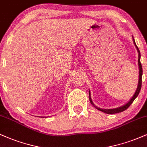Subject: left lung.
Segmentation results:
<instances>
[{
    "instance_id": "obj_1",
    "label": "left lung",
    "mask_w": 147,
    "mask_h": 147,
    "mask_svg": "<svg viewBox=\"0 0 147 147\" xmlns=\"http://www.w3.org/2000/svg\"><path fill=\"white\" fill-rule=\"evenodd\" d=\"M133 43H134L135 44V46H136V48H137L138 50V65H139V81H138V88L137 89H136V92H135V94L133 95V96L132 97H131V99H130V100L126 103V104H124V106H120V107H118V108H116V109H100V108H98L97 107L95 104H93V102H92V99H91V97H90V90H89V99H90V102L91 103V104H92V106H94V107L95 108V109H97V110L100 111H102V112L105 113H107V114H115V113H120V112H122V111H125L126 109H127L129 107L130 105H131V104H132L133 101L135 100V99L136 98V97H138V95H139L140 93V91L141 90V87H142V64L140 63V52L139 50V48H138V46L136 45V42H135V40L134 38H133Z\"/></svg>"
}]
</instances>
